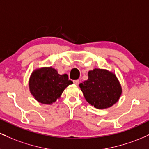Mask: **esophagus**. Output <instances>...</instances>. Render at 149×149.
I'll return each mask as SVG.
<instances>
[{
    "instance_id": "1",
    "label": "esophagus",
    "mask_w": 149,
    "mask_h": 149,
    "mask_svg": "<svg viewBox=\"0 0 149 149\" xmlns=\"http://www.w3.org/2000/svg\"><path fill=\"white\" fill-rule=\"evenodd\" d=\"M73 83H74L75 85H78L79 84V80H73Z\"/></svg>"
}]
</instances>
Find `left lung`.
I'll return each mask as SVG.
<instances>
[{
  "mask_svg": "<svg viewBox=\"0 0 149 149\" xmlns=\"http://www.w3.org/2000/svg\"><path fill=\"white\" fill-rule=\"evenodd\" d=\"M85 100L99 109L116 104L122 89L116 75L107 70L95 69L88 72V79L79 85Z\"/></svg>",
  "mask_w": 149,
  "mask_h": 149,
  "instance_id": "8db88e82",
  "label": "left lung"
}]
</instances>
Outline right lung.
<instances>
[{
    "mask_svg": "<svg viewBox=\"0 0 149 149\" xmlns=\"http://www.w3.org/2000/svg\"><path fill=\"white\" fill-rule=\"evenodd\" d=\"M72 83L67 74L60 75L52 67H44L32 73L29 80V89L38 102L51 104L60 97L68 85Z\"/></svg>",
    "mask_w": 149,
    "mask_h": 149,
    "instance_id": "1",
    "label": "right lung"
}]
</instances>
